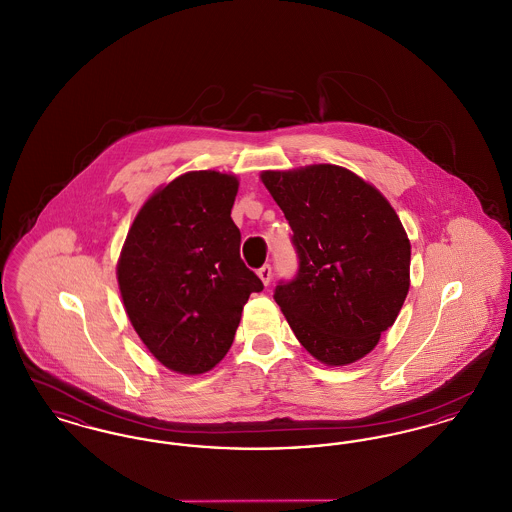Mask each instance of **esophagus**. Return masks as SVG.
<instances>
[{"label":"esophagus","instance_id":"1","mask_svg":"<svg viewBox=\"0 0 512 512\" xmlns=\"http://www.w3.org/2000/svg\"><path fill=\"white\" fill-rule=\"evenodd\" d=\"M257 274H259V278L263 280V284L268 286L270 280H272V267H270V265H263V267L257 270Z\"/></svg>","mask_w":512,"mask_h":512}]
</instances>
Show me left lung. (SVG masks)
Here are the masks:
<instances>
[{"mask_svg":"<svg viewBox=\"0 0 512 512\" xmlns=\"http://www.w3.org/2000/svg\"><path fill=\"white\" fill-rule=\"evenodd\" d=\"M292 226L297 272L274 301L318 361L349 365L374 349L409 292L411 244L388 199L336 165L267 171Z\"/></svg>","mask_w":512,"mask_h":512,"instance_id":"8db88e82","label":"left lung"}]
</instances>
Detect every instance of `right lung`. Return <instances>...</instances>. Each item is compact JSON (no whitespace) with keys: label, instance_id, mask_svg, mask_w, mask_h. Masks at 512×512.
Here are the masks:
<instances>
[{"label":"right lung","instance_id":"right-lung-1","mask_svg":"<svg viewBox=\"0 0 512 512\" xmlns=\"http://www.w3.org/2000/svg\"><path fill=\"white\" fill-rule=\"evenodd\" d=\"M236 194L230 174H182L147 199L122 247L126 315L153 357L180 374L222 361L249 295L265 288L240 257Z\"/></svg>","mask_w":512,"mask_h":512}]
</instances>
